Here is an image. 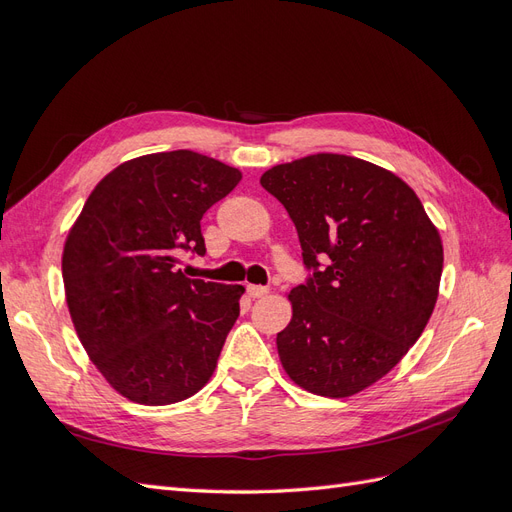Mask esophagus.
<instances>
[{
	"label": "esophagus",
	"mask_w": 512,
	"mask_h": 512,
	"mask_svg": "<svg viewBox=\"0 0 512 512\" xmlns=\"http://www.w3.org/2000/svg\"><path fill=\"white\" fill-rule=\"evenodd\" d=\"M247 294H250L252 299H260V297H265V294H269V288H267V286L250 284V286H247Z\"/></svg>",
	"instance_id": "34e87169"
}]
</instances>
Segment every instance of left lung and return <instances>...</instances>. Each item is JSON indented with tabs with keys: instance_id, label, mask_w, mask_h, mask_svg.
Returning <instances> with one entry per match:
<instances>
[{
	"instance_id": "1",
	"label": "left lung",
	"mask_w": 512,
	"mask_h": 512,
	"mask_svg": "<svg viewBox=\"0 0 512 512\" xmlns=\"http://www.w3.org/2000/svg\"><path fill=\"white\" fill-rule=\"evenodd\" d=\"M260 185L288 211L314 269L288 292L292 318L277 333L282 367L314 395L361 393L427 327L442 277L440 232L406 181L352 156L277 164Z\"/></svg>"
}]
</instances>
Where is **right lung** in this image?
<instances>
[{"label":"right lung","mask_w":512,"mask_h":512,"mask_svg":"<svg viewBox=\"0 0 512 512\" xmlns=\"http://www.w3.org/2000/svg\"><path fill=\"white\" fill-rule=\"evenodd\" d=\"M241 170L190 149L119 164L72 224L61 275L91 363L126 399L168 406L213 376L243 286L190 280L179 252L205 254L200 220Z\"/></svg>","instance_id":"right-lung-1"}]
</instances>
